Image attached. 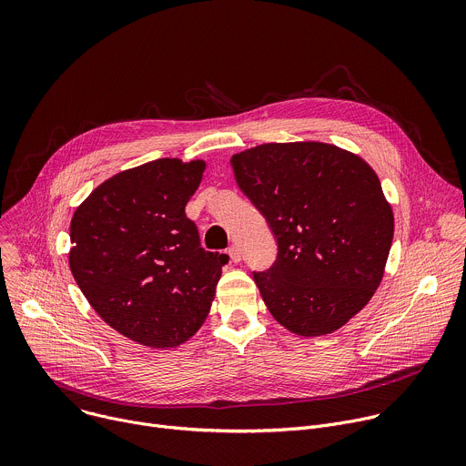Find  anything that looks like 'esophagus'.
Masks as SVG:
<instances>
[{"label": "esophagus", "mask_w": 466, "mask_h": 466, "mask_svg": "<svg viewBox=\"0 0 466 466\" xmlns=\"http://www.w3.org/2000/svg\"><path fill=\"white\" fill-rule=\"evenodd\" d=\"M228 256H230V259H232L234 263L241 261V250H239V247H238V245H230V247H228Z\"/></svg>", "instance_id": "esophagus-1"}]
</instances>
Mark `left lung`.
<instances>
[{
  "mask_svg": "<svg viewBox=\"0 0 466 466\" xmlns=\"http://www.w3.org/2000/svg\"><path fill=\"white\" fill-rule=\"evenodd\" d=\"M230 164L279 245L271 268L252 273L265 306L304 338L341 328L378 289L392 243L372 167L319 142L263 144Z\"/></svg>",
  "mask_w": 466,
  "mask_h": 466,
  "instance_id": "1",
  "label": "left lung"
}]
</instances>
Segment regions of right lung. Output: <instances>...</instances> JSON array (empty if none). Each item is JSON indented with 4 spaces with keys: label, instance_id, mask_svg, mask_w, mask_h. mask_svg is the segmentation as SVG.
Returning a JSON list of instances; mask_svg holds the SVG:
<instances>
[{
    "label": "right lung",
    "instance_id": "right-lung-1",
    "mask_svg": "<svg viewBox=\"0 0 466 466\" xmlns=\"http://www.w3.org/2000/svg\"><path fill=\"white\" fill-rule=\"evenodd\" d=\"M203 160L158 158L114 175L76 210L70 269L101 319L153 349L187 341L205 322L227 254L201 247L186 218Z\"/></svg>",
    "mask_w": 466,
    "mask_h": 466
}]
</instances>
